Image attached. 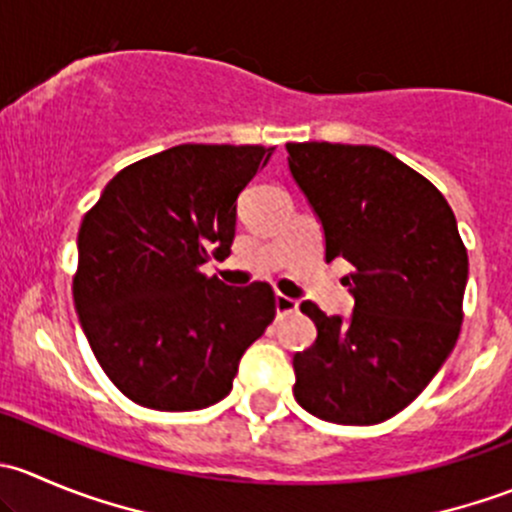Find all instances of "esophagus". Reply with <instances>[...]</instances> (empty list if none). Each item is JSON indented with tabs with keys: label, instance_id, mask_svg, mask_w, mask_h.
I'll list each match as a JSON object with an SVG mask.
<instances>
[{
	"label": "esophagus",
	"instance_id": "34e87169",
	"mask_svg": "<svg viewBox=\"0 0 512 512\" xmlns=\"http://www.w3.org/2000/svg\"><path fill=\"white\" fill-rule=\"evenodd\" d=\"M297 299L292 297H285V294H275V312L277 314H292L297 312Z\"/></svg>",
	"mask_w": 512,
	"mask_h": 512
}]
</instances>
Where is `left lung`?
<instances>
[{
  "instance_id": "8db88e82",
  "label": "left lung",
  "mask_w": 512,
  "mask_h": 512,
  "mask_svg": "<svg viewBox=\"0 0 512 512\" xmlns=\"http://www.w3.org/2000/svg\"><path fill=\"white\" fill-rule=\"evenodd\" d=\"M294 183L317 215L324 260H347L349 317L302 312L317 327L297 352L294 399L322 421L371 426L404 411L456 347L468 252L456 215L414 168L376 146L287 143Z\"/></svg>"
}]
</instances>
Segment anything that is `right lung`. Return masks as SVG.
<instances>
[{
    "label": "right lung",
    "instance_id": "obj_1",
    "mask_svg": "<svg viewBox=\"0 0 512 512\" xmlns=\"http://www.w3.org/2000/svg\"><path fill=\"white\" fill-rule=\"evenodd\" d=\"M275 148L185 143L113 175L81 223L74 304L91 352L131 401L198 411L223 401L275 317L267 282L200 267L230 255L237 195Z\"/></svg>",
    "mask_w": 512,
    "mask_h": 512
}]
</instances>
